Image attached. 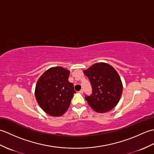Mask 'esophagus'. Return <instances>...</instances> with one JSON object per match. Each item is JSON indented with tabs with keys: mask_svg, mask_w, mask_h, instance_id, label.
Listing matches in <instances>:
<instances>
[{
	"mask_svg": "<svg viewBox=\"0 0 154 154\" xmlns=\"http://www.w3.org/2000/svg\"><path fill=\"white\" fill-rule=\"evenodd\" d=\"M79 93H81V94H82V93H83V89H81V90L79 91Z\"/></svg>",
	"mask_w": 154,
	"mask_h": 154,
	"instance_id": "1",
	"label": "esophagus"
}]
</instances>
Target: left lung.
<instances>
[{
  "label": "left lung",
  "instance_id": "8db88e82",
  "mask_svg": "<svg viewBox=\"0 0 154 154\" xmlns=\"http://www.w3.org/2000/svg\"><path fill=\"white\" fill-rule=\"evenodd\" d=\"M93 87V93L85 97L89 106L97 112L113 109L122 93V83L119 73L110 65L103 62L94 63L83 71Z\"/></svg>",
  "mask_w": 154,
  "mask_h": 154
}]
</instances>
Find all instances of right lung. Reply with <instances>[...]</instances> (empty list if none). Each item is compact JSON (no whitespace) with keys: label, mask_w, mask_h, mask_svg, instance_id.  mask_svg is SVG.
Instances as JSON below:
<instances>
[{"label":"right lung","mask_w":154,"mask_h":154,"mask_svg":"<svg viewBox=\"0 0 154 154\" xmlns=\"http://www.w3.org/2000/svg\"><path fill=\"white\" fill-rule=\"evenodd\" d=\"M69 71L62 67L48 69L41 75L35 88V97L45 112L60 116L69 107L75 93L73 84L69 81Z\"/></svg>","instance_id":"obj_1"}]
</instances>
